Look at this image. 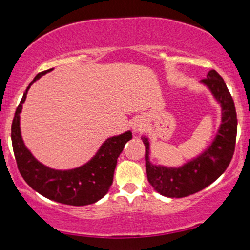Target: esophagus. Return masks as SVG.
<instances>
[{
	"instance_id": "34e87169",
	"label": "esophagus",
	"mask_w": 250,
	"mask_h": 250,
	"mask_svg": "<svg viewBox=\"0 0 250 250\" xmlns=\"http://www.w3.org/2000/svg\"><path fill=\"white\" fill-rule=\"evenodd\" d=\"M143 128H145V125H143L142 121H140V120H137V121H135L133 123V130L135 133H139V131L143 130Z\"/></svg>"
}]
</instances>
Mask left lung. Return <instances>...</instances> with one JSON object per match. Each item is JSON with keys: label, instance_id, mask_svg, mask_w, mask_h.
I'll use <instances>...</instances> for the list:
<instances>
[{"label": "left lung", "instance_id": "1", "mask_svg": "<svg viewBox=\"0 0 250 250\" xmlns=\"http://www.w3.org/2000/svg\"><path fill=\"white\" fill-rule=\"evenodd\" d=\"M201 82L213 94L222 110L221 125L211 145L199 156L181 167L153 165L149 159V141L143 136L146 147V170L149 183L157 193L167 197H186L202 190L225 173L235 150L237 119L235 104L225 81L210 70Z\"/></svg>", "mask_w": 250, "mask_h": 250}]
</instances>
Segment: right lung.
I'll return each instance as SVG.
<instances>
[{
	"mask_svg": "<svg viewBox=\"0 0 250 250\" xmlns=\"http://www.w3.org/2000/svg\"><path fill=\"white\" fill-rule=\"evenodd\" d=\"M37 74L25 89L23 97L15 111L11 125V142L20 173L34 190L47 199L70 206H87L101 200L113 183L117 157L133 135L128 130L117 136H111L103 142L97 153L87 163L68 170L51 169L39 162L25 147L20 128V114L30 85L36 80L49 73Z\"/></svg>",
	"mask_w": 250,
	"mask_h": 250,
	"instance_id": "obj_1",
	"label": "right lung"
}]
</instances>
